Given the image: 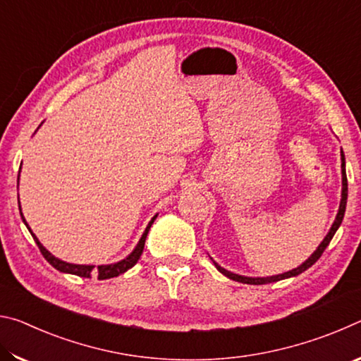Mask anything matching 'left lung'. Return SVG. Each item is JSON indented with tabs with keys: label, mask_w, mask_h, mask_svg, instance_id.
Returning a JSON list of instances; mask_svg holds the SVG:
<instances>
[{
	"label": "left lung",
	"mask_w": 361,
	"mask_h": 361,
	"mask_svg": "<svg viewBox=\"0 0 361 361\" xmlns=\"http://www.w3.org/2000/svg\"><path fill=\"white\" fill-rule=\"evenodd\" d=\"M341 173H342V191H341V202H339V210H338V215L334 218V223L331 224V228H329L328 234L325 235V239L320 242V245L317 247L315 252L309 256L307 259H305L302 264H299L298 267L291 269L288 272H283V274H277V276H271V277H247V276H239V274H234L228 271V269H224L218 264L216 261H213V258H210L213 261V264L218 269L219 272L223 274L231 280H235V282H240V283H248V285H264V283H272V282H279V280H285V279H290V277H296L299 274H302L304 271H307L309 267H312L319 258L322 256V253L325 252V248L328 247V243L331 242L333 235L336 234V231L339 229V226L342 223V219H344V213H345V205H347V175H345V156H344V151L341 149Z\"/></svg>",
	"instance_id": "1"
}]
</instances>
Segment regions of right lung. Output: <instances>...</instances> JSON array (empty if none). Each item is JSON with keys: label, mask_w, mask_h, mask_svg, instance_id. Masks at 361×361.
I'll return each instance as SVG.
<instances>
[{"label": "right lung", "mask_w": 361, "mask_h": 361, "mask_svg": "<svg viewBox=\"0 0 361 361\" xmlns=\"http://www.w3.org/2000/svg\"><path fill=\"white\" fill-rule=\"evenodd\" d=\"M42 124V122H41ZM19 176H20V170H19ZM19 210H20V216H22V221L25 223L27 229L30 231V234L33 235V239L36 242V245H38L39 252L44 256L46 261L49 264L54 266L57 269V271L63 272V274H73V276H79V277H84V279H90V277H97L99 280H106V279H113V277H118L121 274H124L126 271H129L130 267H133L138 262L140 256L143 253V248H145V240H146V235H148V232L151 229L152 223H154V219L157 218V215H154L151 218V221L146 226V229L143 232V235L140 237L138 243L135 245V248L132 250L130 255H127L124 259H121L118 262H111V264H100V266H94V264H73V262H66L62 261L54 256L49 250L42 245V243L38 240V237L33 234V231L30 229V226L27 223L25 216H23L22 209H20V200H19Z\"/></svg>", "instance_id": "obj_1"}]
</instances>
